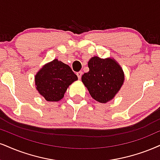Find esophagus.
Listing matches in <instances>:
<instances>
[{"instance_id": "esophagus-1", "label": "esophagus", "mask_w": 160, "mask_h": 160, "mask_svg": "<svg viewBox=\"0 0 160 160\" xmlns=\"http://www.w3.org/2000/svg\"><path fill=\"white\" fill-rule=\"evenodd\" d=\"M82 74H83V72H82V71H80V72H77L76 75H77V76H78V79H81V78H82Z\"/></svg>"}]
</instances>
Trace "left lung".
Returning a JSON list of instances; mask_svg holds the SVG:
<instances>
[{"label":"left lung","mask_w":160,"mask_h":160,"mask_svg":"<svg viewBox=\"0 0 160 160\" xmlns=\"http://www.w3.org/2000/svg\"><path fill=\"white\" fill-rule=\"evenodd\" d=\"M89 72L82 76V81L93 99L107 103L115 97L123 85L125 74L113 58L93 56L88 62Z\"/></svg>","instance_id":"1"}]
</instances>
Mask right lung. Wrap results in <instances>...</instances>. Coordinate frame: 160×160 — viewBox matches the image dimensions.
<instances>
[{
  "mask_svg": "<svg viewBox=\"0 0 160 160\" xmlns=\"http://www.w3.org/2000/svg\"><path fill=\"white\" fill-rule=\"evenodd\" d=\"M78 77L69 65L58 59L47 63L35 76V88L47 102H58Z\"/></svg>",
  "mask_w": 160,
  "mask_h": 160,
  "instance_id": "1",
  "label": "right lung"
}]
</instances>
